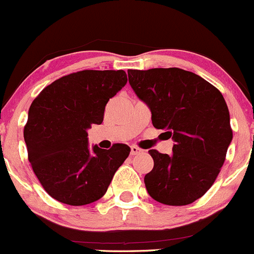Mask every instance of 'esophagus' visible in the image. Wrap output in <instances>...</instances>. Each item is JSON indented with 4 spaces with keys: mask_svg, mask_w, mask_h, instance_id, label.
Returning <instances> with one entry per match:
<instances>
[{
    "mask_svg": "<svg viewBox=\"0 0 254 254\" xmlns=\"http://www.w3.org/2000/svg\"><path fill=\"white\" fill-rule=\"evenodd\" d=\"M143 150L140 148H138L137 145H130V155H137L142 154Z\"/></svg>",
    "mask_w": 254,
    "mask_h": 254,
    "instance_id": "1",
    "label": "esophagus"
}]
</instances>
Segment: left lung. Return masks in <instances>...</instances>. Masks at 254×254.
I'll use <instances>...</instances> for the list:
<instances>
[{
	"label": "left lung",
	"instance_id": "8db88e82",
	"mask_svg": "<svg viewBox=\"0 0 254 254\" xmlns=\"http://www.w3.org/2000/svg\"><path fill=\"white\" fill-rule=\"evenodd\" d=\"M134 94L152 114V124L174 140L172 154L150 149L148 194L164 205L183 206L201 197L217 178L232 142L230 112L210 82L179 67L128 70Z\"/></svg>",
	"mask_w": 254,
	"mask_h": 254
}]
</instances>
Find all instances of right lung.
<instances>
[{
	"label": "right lung",
	"instance_id": "right-lung-1",
	"mask_svg": "<svg viewBox=\"0 0 254 254\" xmlns=\"http://www.w3.org/2000/svg\"><path fill=\"white\" fill-rule=\"evenodd\" d=\"M127 84L124 70H82L45 87L32 102L24 142L45 191L71 206L91 204L107 191L130 152L127 144L90 148L87 129L101 125L105 107Z\"/></svg>",
	"mask_w": 254,
	"mask_h": 254
}]
</instances>
